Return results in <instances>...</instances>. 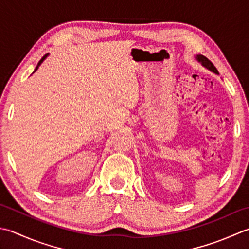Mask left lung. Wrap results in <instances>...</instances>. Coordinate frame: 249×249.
<instances>
[{
    "mask_svg": "<svg viewBox=\"0 0 249 249\" xmlns=\"http://www.w3.org/2000/svg\"><path fill=\"white\" fill-rule=\"evenodd\" d=\"M196 59L200 61V62H202V64L204 65V67H206L207 69H210L211 71H213V72L214 73H216V74H218V71H217V69L215 68V65L213 64L211 61L207 59L206 57H204V55H202V54H199V55H196Z\"/></svg>",
    "mask_w": 249,
    "mask_h": 249,
    "instance_id": "left-lung-1",
    "label": "left lung"
}]
</instances>
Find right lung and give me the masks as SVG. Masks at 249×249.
I'll return each instance as SVG.
<instances>
[{
    "mask_svg": "<svg viewBox=\"0 0 249 249\" xmlns=\"http://www.w3.org/2000/svg\"><path fill=\"white\" fill-rule=\"evenodd\" d=\"M46 57H47V54H45V55H44V57H43L42 59H40V60H39V62H38V64H37V67H36V69H35V71H36V70L38 69V65H39L40 63H42V62H43V60H44L45 58H46ZM35 71H34V72H35Z\"/></svg>",
    "mask_w": 249,
    "mask_h": 249,
    "instance_id": "1",
    "label": "right lung"
}]
</instances>
